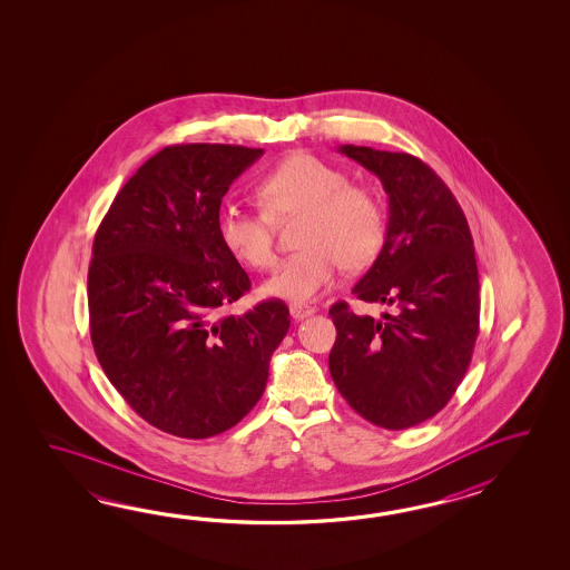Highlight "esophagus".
Returning <instances> with one entry per match:
<instances>
[{"label": "esophagus", "mask_w": 570, "mask_h": 570, "mask_svg": "<svg viewBox=\"0 0 570 570\" xmlns=\"http://www.w3.org/2000/svg\"><path fill=\"white\" fill-rule=\"evenodd\" d=\"M291 317L295 320V322H302L305 317H309V315L315 314L314 307H309V305H299V303H293L289 307Z\"/></svg>", "instance_id": "1"}]
</instances>
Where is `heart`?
Returning <instances> with one entry per match:
<instances>
[{
  "label": "heart",
  "mask_w": 570,
  "mask_h": 570,
  "mask_svg": "<svg viewBox=\"0 0 570 570\" xmlns=\"http://www.w3.org/2000/svg\"><path fill=\"white\" fill-rule=\"evenodd\" d=\"M256 197L261 212L224 204L216 224L228 253L246 267L263 271L275 263V224L302 216L297 244L303 248L265 281L268 297L312 302L334 283L342 265H368L385 238V216L375 194L351 185L344 170L314 155L281 160L261 177Z\"/></svg>",
  "instance_id": "b5f03b06"
}]
</instances>
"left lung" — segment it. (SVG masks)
Segmentation results:
<instances>
[{"label":"left lung","mask_w":570,"mask_h":570,"mask_svg":"<svg viewBox=\"0 0 570 570\" xmlns=\"http://www.w3.org/2000/svg\"><path fill=\"white\" fill-rule=\"evenodd\" d=\"M340 153L375 173L389 197L385 243L354 297L391 307L381 320L330 307V375L371 424L405 430L436 415L466 373L479 334L473 236L456 197L420 158L368 146Z\"/></svg>","instance_id":"1"}]
</instances>
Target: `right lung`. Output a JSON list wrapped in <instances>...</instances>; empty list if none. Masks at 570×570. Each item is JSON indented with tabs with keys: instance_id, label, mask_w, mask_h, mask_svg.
Returning a JSON list of instances; mask_svg holds the SVG:
<instances>
[{
	"instance_id": "right-lung-1",
	"label": "right lung",
	"mask_w": 570,
	"mask_h": 570,
	"mask_svg": "<svg viewBox=\"0 0 570 570\" xmlns=\"http://www.w3.org/2000/svg\"><path fill=\"white\" fill-rule=\"evenodd\" d=\"M263 153L167 146L121 187L96 232L87 299L97 361L134 412L173 436L238 424L289 330L281 299L224 315L250 279L219 240L218 209Z\"/></svg>"
}]
</instances>
